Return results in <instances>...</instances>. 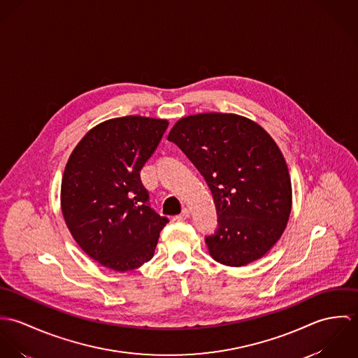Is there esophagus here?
<instances>
[{"label":"esophagus","instance_id":"esophagus-1","mask_svg":"<svg viewBox=\"0 0 358 358\" xmlns=\"http://www.w3.org/2000/svg\"><path fill=\"white\" fill-rule=\"evenodd\" d=\"M189 216H190V210H189L187 208H185V209L182 210V213H180V215L175 216V220H179V222H180V220H186Z\"/></svg>","mask_w":358,"mask_h":358}]
</instances>
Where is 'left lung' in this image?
Returning <instances> with one entry per match:
<instances>
[{
    "label": "left lung",
    "mask_w": 358,
    "mask_h": 358,
    "mask_svg": "<svg viewBox=\"0 0 358 358\" xmlns=\"http://www.w3.org/2000/svg\"><path fill=\"white\" fill-rule=\"evenodd\" d=\"M168 141L204 176L219 227L205 238L216 262L240 267L266 255L292 208L291 176L277 143L255 121L231 113L180 118Z\"/></svg>",
    "instance_id": "8db88e82"
}]
</instances>
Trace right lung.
Returning <instances> with one entry per match:
<instances>
[{"instance_id": "right-lung-1", "label": "right lung", "mask_w": 358, "mask_h": 358, "mask_svg": "<svg viewBox=\"0 0 358 358\" xmlns=\"http://www.w3.org/2000/svg\"><path fill=\"white\" fill-rule=\"evenodd\" d=\"M166 128L161 118H111L88 131L67 159L60 189L64 222L80 248L114 271L149 262L168 223L150 208L141 180Z\"/></svg>"}]
</instances>
